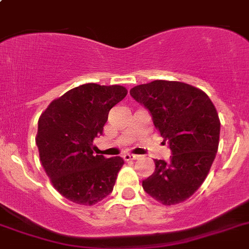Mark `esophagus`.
Masks as SVG:
<instances>
[{"mask_svg": "<svg viewBox=\"0 0 249 249\" xmlns=\"http://www.w3.org/2000/svg\"><path fill=\"white\" fill-rule=\"evenodd\" d=\"M123 158H124L126 161H129V160H135L139 158V155H135V154H130V153H125L124 155H123Z\"/></svg>", "mask_w": 249, "mask_h": 249, "instance_id": "1", "label": "esophagus"}]
</instances>
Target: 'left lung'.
<instances>
[{
    "label": "left lung",
    "instance_id": "1",
    "mask_svg": "<svg viewBox=\"0 0 249 249\" xmlns=\"http://www.w3.org/2000/svg\"><path fill=\"white\" fill-rule=\"evenodd\" d=\"M149 110L158 131L171 149L169 161L155 159V171L142 187L162 205L189 199L208 175L219 144L220 122L210 97L180 82L154 80L130 90Z\"/></svg>",
    "mask_w": 249,
    "mask_h": 249
}]
</instances>
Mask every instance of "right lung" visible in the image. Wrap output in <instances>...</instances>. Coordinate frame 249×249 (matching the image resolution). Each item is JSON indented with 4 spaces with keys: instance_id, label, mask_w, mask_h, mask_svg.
Here are the masks:
<instances>
[{
    "instance_id": "add662e5",
    "label": "right lung",
    "mask_w": 249,
    "mask_h": 249,
    "mask_svg": "<svg viewBox=\"0 0 249 249\" xmlns=\"http://www.w3.org/2000/svg\"><path fill=\"white\" fill-rule=\"evenodd\" d=\"M127 90L88 83L54 100L38 119L36 144L55 189L70 201L95 205L112 193L124 160L94 155L113 106Z\"/></svg>"
}]
</instances>
